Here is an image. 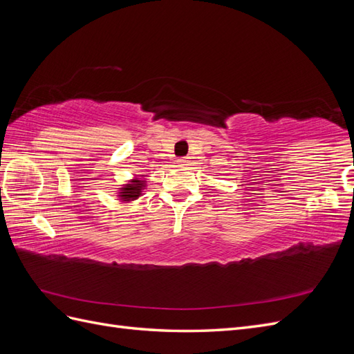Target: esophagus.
I'll use <instances>...</instances> for the list:
<instances>
[{
	"label": "esophagus",
	"mask_w": 354,
	"mask_h": 354,
	"mask_svg": "<svg viewBox=\"0 0 354 354\" xmlns=\"http://www.w3.org/2000/svg\"><path fill=\"white\" fill-rule=\"evenodd\" d=\"M187 159H189V158H186V156H185V158H180V159L177 160V162H178L180 165H186V162H187Z\"/></svg>",
	"instance_id": "1"
}]
</instances>
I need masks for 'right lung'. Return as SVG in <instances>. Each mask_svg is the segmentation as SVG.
Listing matches in <instances>:
<instances>
[{"instance_id":"add662e5","label":"right lung","mask_w":354,"mask_h":354,"mask_svg":"<svg viewBox=\"0 0 354 354\" xmlns=\"http://www.w3.org/2000/svg\"><path fill=\"white\" fill-rule=\"evenodd\" d=\"M145 187V181L142 180H134L131 185H127L125 187L121 189L120 192V198L125 199V201H130V199H136L142 195V190Z\"/></svg>"}]
</instances>
